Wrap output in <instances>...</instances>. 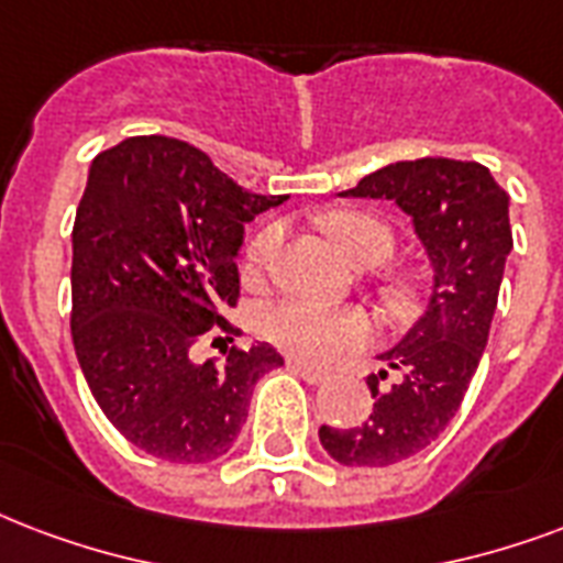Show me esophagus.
Wrapping results in <instances>:
<instances>
[{"label":"esophagus","mask_w":563,"mask_h":563,"mask_svg":"<svg viewBox=\"0 0 563 563\" xmlns=\"http://www.w3.org/2000/svg\"><path fill=\"white\" fill-rule=\"evenodd\" d=\"M289 368L295 372L298 377H303L307 384H324L328 380V372H321V368H312L307 363H300V360H289Z\"/></svg>","instance_id":"obj_1"}]
</instances>
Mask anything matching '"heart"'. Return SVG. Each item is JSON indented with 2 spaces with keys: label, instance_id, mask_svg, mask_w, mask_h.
<instances>
[{
  "label": "heart",
  "instance_id": "1",
  "mask_svg": "<svg viewBox=\"0 0 563 563\" xmlns=\"http://www.w3.org/2000/svg\"><path fill=\"white\" fill-rule=\"evenodd\" d=\"M324 230L333 239L339 251L351 263H384L393 251V235L380 221L360 212H336L324 218ZM283 230L277 224L265 227L253 235L247 244V265L265 268L274 263L280 251ZM263 333L274 345L289 351L295 357L310 363H328V360L366 345L372 336V321L360 310H339V307H321L312 300H283L263 316Z\"/></svg>",
  "mask_w": 563,
  "mask_h": 563
}]
</instances>
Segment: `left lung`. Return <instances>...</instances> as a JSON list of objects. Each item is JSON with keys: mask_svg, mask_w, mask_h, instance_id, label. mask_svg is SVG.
Segmentation results:
<instances>
[{"mask_svg": "<svg viewBox=\"0 0 563 563\" xmlns=\"http://www.w3.org/2000/svg\"><path fill=\"white\" fill-rule=\"evenodd\" d=\"M339 197L393 200L413 221L431 265L428 307L398 345L380 354L398 380L377 389L357 428L321 424L324 452L342 466H389L443 434L461 407L490 336L510 239V197L478 162L416 158L363 177Z\"/></svg>", "mask_w": 563, "mask_h": 563, "instance_id": "8db88e82", "label": "left lung"}]
</instances>
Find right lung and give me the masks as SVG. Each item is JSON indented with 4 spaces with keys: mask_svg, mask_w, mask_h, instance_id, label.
I'll return each mask as SVG.
<instances>
[{
    "mask_svg": "<svg viewBox=\"0 0 563 563\" xmlns=\"http://www.w3.org/2000/svg\"><path fill=\"white\" fill-rule=\"evenodd\" d=\"M286 195H251L206 153L165 135L120 141L91 162L73 224V349L109 422L153 457L230 452L256 380L283 366L268 345L197 360L227 333L244 224ZM214 345V342H212Z\"/></svg>",
    "mask_w": 563,
    "mask_h": 563,
    "instance_id": "obj_1",
    "label": "right lung"
}]
</instances>
